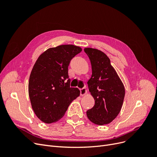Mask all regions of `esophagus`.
Instances as JSON below:
<instances>
[{
  "label": "esophagus",
  "instance_id": "esophagus-1",
  "mask_svg": "<svg viewBox=\"0 0 157 157\" xmlns=\"http://www.w3.org/2000/svg\"><path fill=\"white\" fill-rule=\"evenodd\" d=\"M86 92L87 91L86 88H82V89H80V95H81V96H84V95L86 94Z\"/></svg>",
  "mask_w": 157,
  "mask_h": 157
}]
</instances>
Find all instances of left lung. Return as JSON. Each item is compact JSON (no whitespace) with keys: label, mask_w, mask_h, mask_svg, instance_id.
I'll return each instance as SVG.
<instances>
[{"label":"left lung","mask_w":157,"mask_h":157,"mask_svg":"<svg viewBox=\"0 0 157 157\" xmlns=\"http://www.w3.org/2000/svg\"><path fill=\"white\" fill-rule=\"evenodd\" d=\"M92 65V75L88 81L94 106L86 111L88 119L98 125L111 122L120 113L125 89L107 56L98 49L86 48Z\"/></svg>","instance_id":"1"}]
</instances>
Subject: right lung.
<instances>
[{"label": "right lung", "mask_w": 157, "mask_h": 157, "mask_svg": "<svg viewBox=\"0 0 157 157\" xmlns=\"http://www.w3.org/2000/svg\"><path fill=\"white\" fill-rule=\"evenodd\" d=\"M82 48L72 44L49 48L37 59L29 80L32 108L39 119L47 124L62 117L73 100L80 95L70 87L68 67Z\"/></svg>", "instance_id": "1"}]
</instances>
